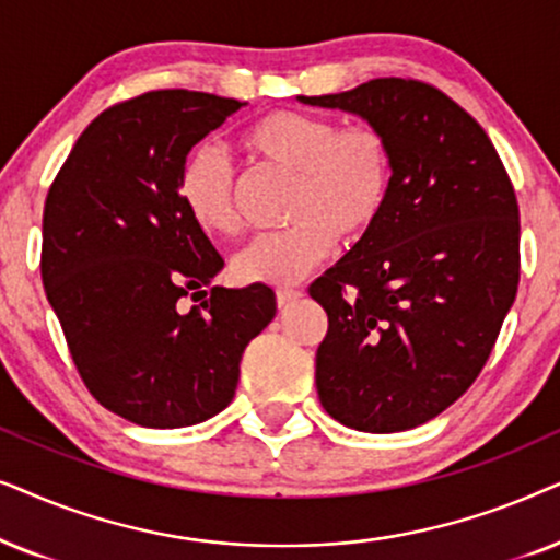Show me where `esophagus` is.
<instances>
[{
	"mask_svg": "<svg viewBox=\"0 0 560 560\" xmlns=\"http://www.w3.org/2000/svg\"><path fill=\"white\" fill-rule=\"evenodd\" d=\"M300 296H302L300 289H276V304H279V310L289 307V304L300 300Z\"/></svg>",
	"mask_w": 560,
	"mask_h": 560,
	"instance_id": "1",
	"label": "esophagus"
}]
</instances>
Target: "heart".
<instances>
[{
    "label": "heart",
    "mask_w": 560,
    "mask_h": 560,
    "mask_svg": "<svg viewBox=\"0 0 560 560\" xmlns=\"http://www.w3.org/2000/svg\"><path fill=\"white\" fill-rule=\"evenodd\" d=\"M241 148L276 174L292 176L284 230L260 235L233 258L248 284L287 287L323 264L332 243H355L382 218L392 186V145L374 122L340 125L300 109H273L241 136ZM178 202L194 225L230 237L241 230L235 171L214 145H199L178 171Z\"/></svg>",
    "instance_id": "obj_1"
}]
</instances>
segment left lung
<instances>
[{"label": "left lung", "mask_w": 560, "mask_h": 560, "mask_svg": "<svg viewBox=\"0 0 560 560\" xmlns=\"http://www.w3.org/2000/svg\"><path fill=\"white\" fill-rule=\"evenodd\" d=\"M300 100L355 112L392 145L382 218L310 287L327 312L319 401L353 430L417 428L476 382L517 294L514 186L481 125L428 81Z\"/></svg>", "instance_id": "8db88e82"}]
</instances>
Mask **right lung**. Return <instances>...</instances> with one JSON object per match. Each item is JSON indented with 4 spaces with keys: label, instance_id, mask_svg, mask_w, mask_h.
<instances>
[{
    "label": "right lung",
    "instance_id": "obj_1",
    "mask_svg": "<svg viewBox=\"0 0 560 560\" xmlns=\"http://www.w3.org/2000/svg\"><path fill=\"white\" fill-rule=\"evenodd\" d=\"M241 107L189 89L112 104L73 143L43 207L40 276L73 366L104 409L143 428L225 409L245 346L276 315L264 284L207 292L222 256L176 191L191 148Z\"/></svg>",
    "mask_w": 560,
    "mask_h": 560
}]
</instances>
